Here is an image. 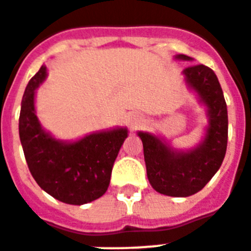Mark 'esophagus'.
Masks as SVG:
<instances>
[{
  "mask_svg": "<svg viewBox=\"0 0 251 251\" xmlns=\"http://www.w3.org/2000/svg\"><path fill=\"white\" fill-rule=\"evenodd\" d=\"M143 122V118L141 114L138 113H133V114H130L129 118H127V124H129L131 127H137L138 125H141Z\"/></svg>",
  "mask_w": 251,
  "mask_h": 251,
  "instance_id": "obj_1",
  "label": "esophagus"
}]
</instances>
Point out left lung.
<instances>
[{
    "instance_id": "8db88e82",
    "label": "left lung",
    "mask_w": 251,
    "mask_h": 251,
    "mask_svg": "<svg viewBox=\"0 0 251 251\" xmlns=\"http://www.w3.org/2000/svg\"><path fill=\"white\" fill-rule=\"evenodd\" d=\"M177 60H192L176 55ZM187 87L206 108L205 135L191 150H176L155 134L138 131L142 139L147 177L152 188L166 196L187 198L201 191L221 167L227 145V109L219 79L209 67L198 64L183 71Z\"/></svg>"
}]
</instances>
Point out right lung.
<instances>
[{
    "label": "right lung",
    "instance_id": "1",
    "mask_svg": "<svg viewBox=\"0 0 251 251\" xmlns=\"http://www.w3.org/2000/svg\"><path fill=\"white\" fill-rule=\"evenodd\" d=\"M47 77L42 66L25 89L19 138L28 170L38 185L66 204L83 205L106 192L114 160L127 138L126 127L95 131L68 142L52 137L35 114V92Z\"/></svg>",
    "mask_w": 251,
    "mask_h": 251
}]
</instances>
